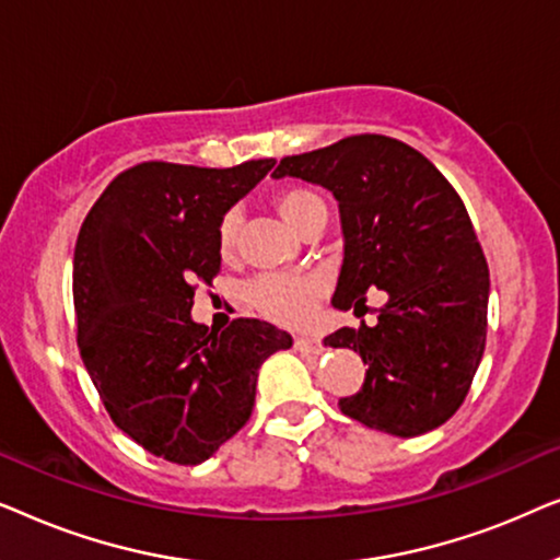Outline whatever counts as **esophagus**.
<instances>
[{
  "instance_id": "esophagus-1",
  "label": "esophagus",
  "mask_w": 560,
  "mask_h": 560,
  "mask_svg": "<svg viewBox=\"0 0 560 560\" xmlns=\"http://www.w3.org/2000/svg\"><path fill=\"white\" fill-rule=\"evenodd\" d=\"M295 351L303 357H318L324 347H320L318 339H311V336H295Z\"/></svg>"
}]
</instances>
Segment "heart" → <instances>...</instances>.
Returning a JSON list of instances; mask_svg holds the SVG:
<instances>
[{"mask_svg": "<svg viewBox=\"0 0 560 560\" xmlns=\"http://www.w3.org/2000/svg\"><path fill=\"white\" fill-rule=\"evenodd\" d=\"M275 209L290 226L301 229L308 224L313 213L324 209V201L308 188H282L272 198ZM236 232H240V217L236 211L224 213L219 221V249L221 255H232L236 247ZM326 280L320 275H301V272H270L249 282L247 298L259 313L270 316L280 324L298 326L311 318L316 301L324 295Z\"/></svg>", "mask_w": 560, "mask_h": 560, "instance_id": "1", "label": "heart"}]
</instances>
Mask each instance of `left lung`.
Here are the masks:
<instances>
[{
    "label": "left lung",
    "mask_w": 560,
    "mask_h": 560,
    "mask_svg": "<svg viewBox=\"0 0 560 560\" xmlns=\"http://www.w3.org/2000/svg\"><path fill=\"white\" fill-rule=\"evenodd\" d=\"M285 175L339 201L334 308L359 311L372 288L387 298L374 326L324 339L370 364L341 412L400 439L443 425L469 393L487 341L489 267L464 201L431 160L385 135L282 158L272 178Z\"/></svg>",
    "instance_id": "obj_1"
}]
</instances>
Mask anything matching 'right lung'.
Masks as SVG:
<instances>
[{"label": "right lung", "instance_id": "1", "mask_svg": "<svg viewBox=\"0 0 560 560\" xmlns=\"http://www.w3.org/2000/svg\"><path fill=\"white\" fill-rule=\"evenodd\" d=\"M275 160L234 167L142 163L114 178L73 252L79 349L119 431L196 466L252 416L259 366L293 336L257 318L196 324L194 282L219 272V221Z\"/></svg>", "mask_w": 560, "mask_h": 560}]
</instances>
